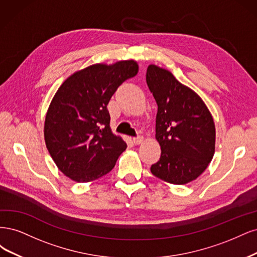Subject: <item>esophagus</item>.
Instances as JSON below:
<instances>
[{
	"instance_id": "obj_1",
	"label": "esophagus",
	"mask_w": 257,
	"mask_h": 257,
	"mask_svg": "<svg viewBox=\"0 0 257 257\" xmlns=\"http://www.w3.org/2000/svg\"><path fill=\"white\" fill-rule=\"evenodd\" d=\"M143 140H144V138H143L142 136L136 137V138H134V143H135L136 145H139V144H141V143L143 142Z\"/></svg>"
}]
</instances>
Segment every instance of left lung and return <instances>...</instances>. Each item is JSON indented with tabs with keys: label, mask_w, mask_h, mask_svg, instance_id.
Wrapping results in <instances>:
<instances>
[{
	"label": "left lung",
	"mask_w": 257,
	"mask_h": 257,
	"mask_svg": "<svg viewBox=\"0 0 257 257\" xmlns=\"http://www.w3.org/2000/svg\"><path fill=\"white\" fill-rule=\"evenodd\" d=\"M146 83L158 105L156 139L161 146L160 159L151 172L170 184L190 183L206 170L214 154L211 114L200 96L169 70L150 65Z\"/></svg>",
	"instance_id": "8db88e82"
}]
</instances>
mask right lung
<instances>
[{"label": "right lung", "instance_id": "right-lung-1", "mask_svg": "<svg viewBox=\"0 0 257 257\" xmlns=\"http://www.w3.org/2000/svg\"><path fill=\"white\" fill-rule=\"evenodd\" d=\"M138 69L135 61L96 64L73 73L57 89L46 115L45 141L66 176L88 183L114 168L127 144L112 134L106 105Z\"/></svg>", "mask_w": 257, "mask_h": 257}]
</instances>
